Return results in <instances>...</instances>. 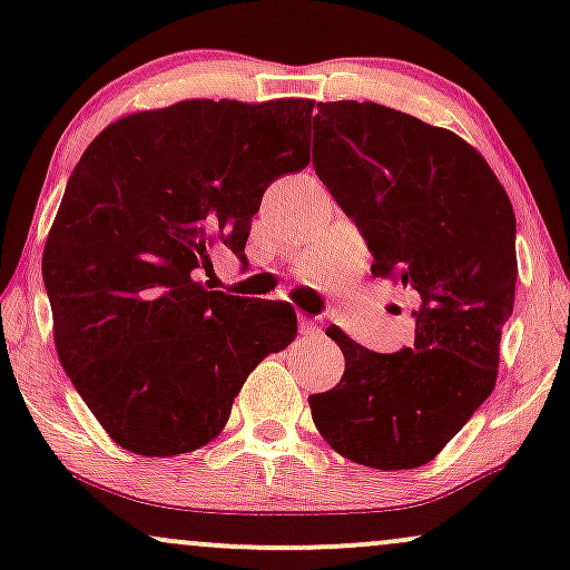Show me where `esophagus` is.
Segmentation results:
<instances>
[{
	"label": "esophagus",
	"instance_id": "obj_1",
	"mask_svg": "<svg viewBox=\"0 0 570 570\" xmlns=\"http://www.w3.org/2000/svg\"><path fill=\"white\" fill-rule=\"evenodd\" d=\"M299 335L303 337H316L322 335V318H311V316H299Z\"/></svg>",
	"mask_w": 570,
	"mask_h": 570
}]
</instances>
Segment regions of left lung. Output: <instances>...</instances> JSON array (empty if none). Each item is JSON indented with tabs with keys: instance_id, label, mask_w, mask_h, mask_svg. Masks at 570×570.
<instances>
[{
	"instance_id": "1",
	"label": "left lung",
	"mask_w": 570,
	"mask_h": 570,
	"mask_svg": "<svg viewBox=\"0 0 570 570\" xmlns=\"http://www.w3.org/2000/svg\"><path fill=\"white\" fill-rule=\"evenodd\" d=\"M313 168L372 254V276L417 292L415 343L375 353L330 326L340 383L313 423L343 458L415 469L490 396L514 307L517 222L482 155L444 128L375 101L318 104Z\"/></svg>"
}]
</instances>
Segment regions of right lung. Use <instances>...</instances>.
<instances>
[{
    "mask_svg": "<svg viewBox=\"0 0 570 570\" xmlns=\"http://www.w3.org/2000/svg\"><path fill=\"white\" fill-rule=\"evenodd\" d=\"M313 101L195 98L90 141L42 254L61 367L107 434L139 455L198 450L267 353L289 303L208 292L214 246L244 257L265 189L311 163Z\"/></svg>",
    "mask_w": 570,
    "mask_h": 570,
    "instance_id": "obj_1",
    "label": "right lung"
}]
</instances>
